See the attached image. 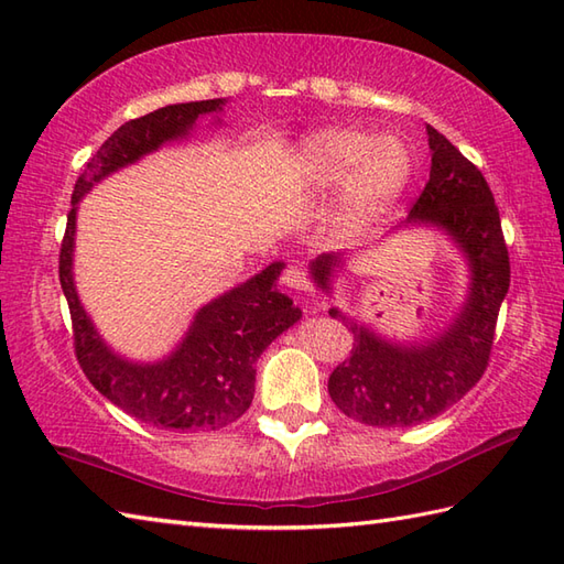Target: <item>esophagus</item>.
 <instances>
[{
    "mask_svg": "<svg viewBox=\"0 0 564 564\" xmlns=\"http://www.w3.org/2000/svg\"><path fill=\"white\" fill-rule=\"evenodd\" d=\"M281 283L285 285V289H291V291H303V293L313 291V285H310L305 271H303V269H297V267L285 269V271H283V275H281Z\"/></svg>",
    "mask_w": 564,
    "mask_h": 564,
    "instance_id": "34e87169",
    "label": "esophagus"
}]
</instances>
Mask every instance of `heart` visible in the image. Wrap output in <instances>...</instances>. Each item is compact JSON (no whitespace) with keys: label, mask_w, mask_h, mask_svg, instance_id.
<instances>
[{"label":"heart","mask_w":564,"mask_h":564,"mask_svg":"<svg viewBox=\"0 0 564 564\" xmlns=\"http://www.w3.org/2000/svg\"><path fill=\"white\" fill-rule=\"evenodd\" d=\"M295 176L315 196L344 186V213L354 223L370 220L400 196L410 182L412 158L398 138H376L358 128H325L303 140Z\"/></svg>","instance_id":"heart-1"}]
</instances>
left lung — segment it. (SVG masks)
Listing matches in <instances>:
<instances>
[{
    "label": "left lung",
    "instance_id": "8db88e82",
    "mask_svg": "<svg viewBox=\"0 0 564 564\" xmlns=\"http://www.w3.org/2000/svg\"><path fill=\"white\" fill-rule=\"evenodd\" d=\"M431 172L406 223L446 232L470 267V293L460 313L438 337L398 344L329 310L354 332V349L332 370L329 398L356 422L380 429L412 426L446 412L475 388L489 364L499 307L509 291L511 267L499 208L482 172L465 160L436 128L426 126ZM341 254H319L310 263L315 283L332 291Z\"/></svg>",
    "mask_w": 564,
    "mask_h": 564
}]
</instances>
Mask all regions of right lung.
Returning a JSON list of instances; mask_svg holds the SVG:
<instances>
[{
	"mask_svg": "<svg viewBox=\"0 0 564 564\" xmlns=\"http://www.w3.org/2000/svg\"><path fill=\"white\" fill-rule=\"evenodd\" d=\"M223 106L225 99L172 104L118 128L77 178L59 247V285L69 305L75 354L84 376L126 414L158 429L215 431L242 416L254 400L257 358L303 313L289 295L275 291L283 263L273 261L247 283L203 305L182 344L162 361H128L106 346L79 303L72 279L77 203L104 176L138 162L164 142L186 138L198 116L218 113Z\"/></svg>",
	"mask_w": 564,
	"mask_h": 564,
	"instance_id": "obj_1",
	"label": "right lung"
}]
</instances>
